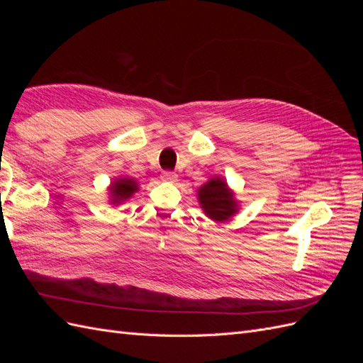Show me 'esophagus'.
<instances>
[{"label":"esophagus","instance_id":"esophagus-1","mask_svg":"<svg viewBox=\"0 0 363 363\" xmlns=\"http://www.w3.org/2000/svg\"><path fill=\"white\" fill-rule=\"evenodd\" d=\"M177 177H179V175L175 174V172H172V171H163L162 175H160V179L163 182H169V183L177 182Z\"/></svg>","mask_w":363,"mask_h":363}]
</instances>
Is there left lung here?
Here are the masks:
<instances>
[{"instance_id": "left-lung-1", "label": "left lung", "mask_w": 363, "mask_h": 363, "mask_svg": "<svg viewBox=\"0 0 363 363\" xmlns=\"http://www.w3.org/2000/svg\"><path fill=\"white\" fill-rule=\"evenodd\" d=\"M196 199L207 218L215 223L228 221L239 212L235 191L223 177H213L196 189Z\"/></svg>"}]
</instances>
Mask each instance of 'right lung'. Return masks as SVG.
I'll use <instances>...</instances> for the list:
<instances>
[{"mask_svg":"<svg viewBox=\"0 0 363 363\" xmlns=\"http://www.w3.org/2000/svg\"><path fill=\"white\" fill-rule=\"evenodd\" d=\"M139 191L138 180L133 177H115L107 186L108 204L119 206L130 200Z\"/></svg>","mask_w":363,"mask_h":363,"instance_id":"right-lung-1","label":"right lung"}]
</instances>
